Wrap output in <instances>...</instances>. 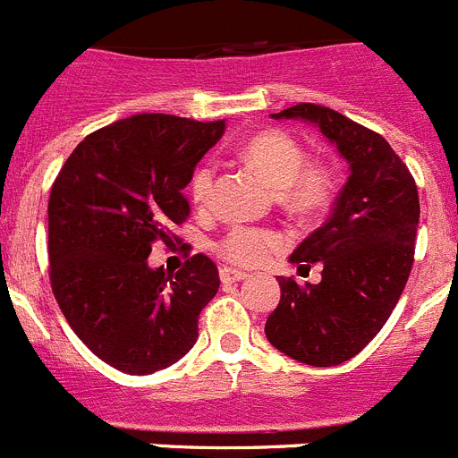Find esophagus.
Here are the masks:
<instances>
[{
  "instance_id": "34e87169",
  "label": "esophagus",
  "mask_w": 458,
  "mask_h": 458,
  "mask_svg": "<svg viewBox=\"0 0 458 458\" xmlns=\"http://www.w3.org/2000/svg\"><path fill=\"white\" fill-rule=\"evenodd\" d=\"M248 277V273H242V270L236 268H222L220 270V279L225 284H233V282H241V279Z\"/></svg>"
}]
</instances>
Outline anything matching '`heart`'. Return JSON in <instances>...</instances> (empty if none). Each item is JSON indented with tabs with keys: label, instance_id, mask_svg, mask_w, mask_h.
I'll return each instance as SVG.
<instances>
[{
	"label": "heart",
	"instance_id": "heart-1",
	"mask_svg": "<svg viewBox=\"0 0 458 458\" xmlns=\"http://www.w3.org/2000/svg\"><path fill=\"white\" fill-rule=\"evenodd\" d=\"M242 156L273 188L279 199L293 213H317L333 197V172L321 160H307L305 148L284 131H264L250 137ZM213 165L204 163L190 176V199L206 206L213 190ZM282 248V236L264 226L236 225L217 241V254L229 264L254 268L268 261Z\"/></svg>",
	"mask_w": 458,
	"mask_h": 458
}]
</instances>
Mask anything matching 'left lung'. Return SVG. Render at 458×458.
Returning <instances> with one entry per match:
<instances>
[{
	"instance_id": "obj_1",
	"label": "left lung",
	"mask_w": 458,
	"mask_h": 458,
	"mask_svg": "<svg viewBox=\"0 0 458 458\" xmlns=\"http://www.w3.org/2000/svg\"><path fill=\"white\" fill-rule=\"evenodd\" d=\"M273 116L317 123L351 174L330 217L291 254L301 270L321 261V282L277 277L282 298L266 337L305 365H342L378 335L402 298L415 257L418 185L386 137L335 109L301 103Z\"/></svg>"
}]
</instances>
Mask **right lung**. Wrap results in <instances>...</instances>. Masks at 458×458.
Segmentation results:
<instances>
[{"label": "right lung", "instance_id": "1", "mask_svg": "<svg viewBox=\"0 0 458 458\" xmlns=\"http://www.w3.org/2000/svg\"><path fill=\"white\" fill-rule=\"evenodd\" d=\"M225 121L135 114L80 141L47 201L50 286L72 333L125 374H153L197 342L220 275L206 254L179 273L148 268L153 242L172 245L190 216L183 188Z\"/></svg>", "mask_w": 458, "mask_h": 458}]
</instances>
